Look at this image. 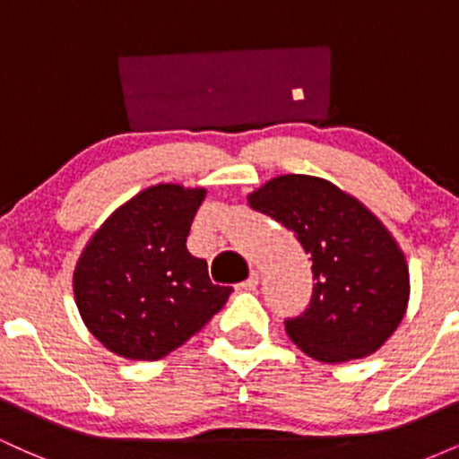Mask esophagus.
Returning a JSON list of instances; mask_svg holds the SVG:
<instances>
[{"label":"esophagus","mask_w":459,"mask_h":459,"mask_svg":"<svg viewBox=\"0 0 459 459\" xmlns=\"http://www.w3.org/2000/svg\"><path fill=\"white\" fill-rule=\"evenodd\" d=\"M256 287H259V272H252L250 276L241 282V289H246V291H255Z\"/></svg>","instance_id":"esophagus-1"}]
</instances>
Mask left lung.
Masks as SVG:
<instances>
[{"label":"left lung","mask_w":459,"mask_h":459,"mask_svg":"<svg viewBox=\"0 0 459 459\" xmlns=\"http://www.w3.org/2000/svg\"><path fill=\"white\" fill-rule=\"evenodd\" d=\"M255 212L293 230L313 261V296L284 319L289 339L321 362L365 358L408 307V265L380 220L324 178L284 175L247 196Z\"/></svg>","instance_id":"left-lung-1"}]
</instances>
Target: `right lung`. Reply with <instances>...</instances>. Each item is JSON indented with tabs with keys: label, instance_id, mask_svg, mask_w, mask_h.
Listing matches in <instances>:
<instances>
[{
	"label": "right lung",
	"instance_id": "add662e5",
	"mask_svg": "<svg viewBox=\"0 0 459 459\" xmlns=\"http://www.w3.org/2000/svg\"><path fill=\"white\" fill-rule=\"evenodd\" d=\"M203 198L204 189L152 186L116 209L83 250L73 276L77 308L114 354L168 356L233 293L186 246Z\"/></svg>",
	"mask_w": 459,
	"mask_h": 459
}]
</instances>
